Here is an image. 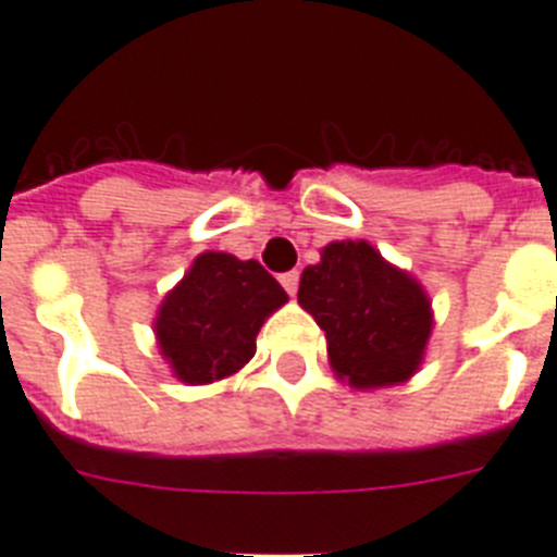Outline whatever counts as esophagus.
<instances>
[{"mask_svg": "<svg viewBox=\"0 0 557 557\" xmlns=\"http://www.w3.org/2000/svg\"><path fill=\"white\" fill-rule=\"evenodd\" d=\"M282 287L287 289V296H296V289H298V273H296V270H289V273L282 275Z\"/></svg>", "mask_w": 557, "mask_h": 557, "instance_id": "obj_1", "label": "esophagus"}]
</instances>
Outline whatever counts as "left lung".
Listing matches in <instances>:
<instances>
[{
	"mask_svg": "<svg viewBox=\"0 0 557 557\" xmlns=\"http://www.w3.org/2000/svg\"><path fill=\"white\" fill-rule=\"evenodd\" d=\"M298 305L324 330L335 379L352 389L395 387L424 364L433 301L364 238L330 242L301 273Z\"/></svg>",
	"mask_w": 557,
	"mask_h": 557,
	"instance_id": "1",
	"label": "left lung"
}]
</instances>
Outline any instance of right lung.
Here are the masks:
<instances>
[{"instance_id":"right-lung-1","label":"right lung","mask_w":557,"mask_h":557,"mask_svg":"<svg viewBox=\"0 0 557 557\" xmlns=\"http://www.w3.org/2000/svg\"><path fill=\"white\" fill-rule=\"evenodd\" d=\"M287 293L256 259L207 250L162 298L153 319L159 352L190 387L236 375L256 356V335Z\"/></svg>"}]
</instances>
